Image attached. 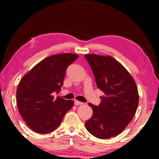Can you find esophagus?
<instances>
[{
  "mask_svg": "<svg viewBox=\"0 0 159 159\" xmlns=\"http://www.w3.org/2000/svg\"><path fill=\"white\" fill-rule=\"evenodd\" d=\"M74 104L76 106H79V105H82V104H83V102H79V101H78V100H75L74 101Z\"/></svg>",
  "mask_w": 159,
  "mask_h": 159,
  "instance_id": "obj_1",
  "label": "esophagus"
}]
</instances>
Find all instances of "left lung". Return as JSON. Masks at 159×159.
I'll return each mask as SVG.
<instances>
[{
	"mask_svg": "<svg viewBox=\"0 0 159 159\" xmlns=\"http://www.w3.org/2000/svg\"><path fill=\"white\" fill-rule=\"evenodd\" d=\"M85 57L104 93L98 107L88 104L93 114L85 128L96 138L109 139L119 134L133 118L139 103L138 88L128 70L114 57L96 54Z\"/></svg>",
	"mask_w": 159,
	"mask_h": 159,
	"instance_id": "obj_1",
	"label": "left lung"
}]
</instances>
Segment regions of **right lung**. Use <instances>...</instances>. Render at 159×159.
Wrapping results in <instances>:
<instances>
[{
    "label": "right lung",
    "mask_w": 159,
    "mask_h": 159,
    "mask_svg": "<svg viewBox=\"0 0 159 159\" xmlns=\"http://www.w3.org/2000/svg\"><path fill=\"white\" fill-rule=\"evenodd\" d=\"M78 57L79 55L74 53L49 56L20 80L16 93L17 108L33 131L45 134L55 130L66 113L73 107V100L60 97L55 99L52 93L60 92L67 67Z\"/></svg>",
    "instance_id": "right-lung-1"
}]
</instances>
